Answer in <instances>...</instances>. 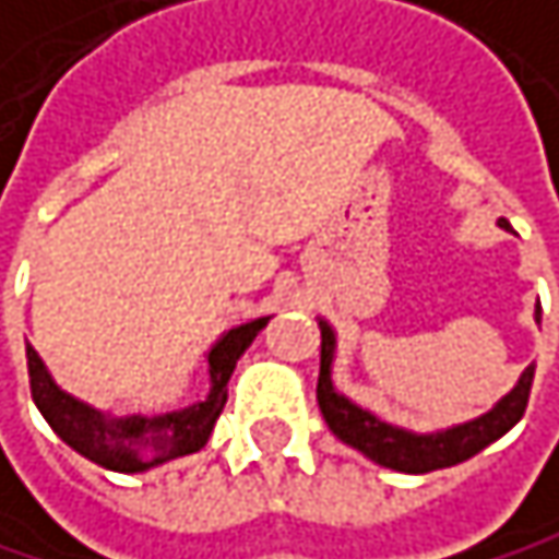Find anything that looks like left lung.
<instances>
[{"label":"left lung","mask_w":559,"mask_h":559,"mask_svg":"<svg viewBox=\"0 0 559 559\" xmlns=\"http://www.w3.org/2000/svg\"><path fill=\"white\" fill-rule=\"evenodd\" d=\"M501 228H508L504 218H501ZM537 321H540V305H537ZM331 360H334V331L328 328V321H321L318 403H321V413H324L331 432L341 442L364 452L367 459H373L377 465L396 468V472H406V475H426V472H436V468H452L459 462H468L481 449H488L495 439H501L511 426L521 423V416L527 409V400H531V383H534V367H527L524 377L518 380V386L491 413H485L481 419L455 426L449 432H436V436H413L406 429L380 423L367 409H360L350 400L337 396L334 386H331Z\"/></svg>","instance_id":"obj_1"}]
</instances>
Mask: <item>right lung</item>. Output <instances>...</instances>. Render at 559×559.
Masks as SVG:
<instances>
[{
	"mask_svg": "<svg viewBox=\"0 0 559 559\" xmlns=\"http://www.w3.org/2000/svg\"><path fill=\"white\" fill-rule=\"evenodd\" d=\"M264 324H267V318L241 324V328L228 331L209 350L212 393L202 403L179 409V413H166L156 419H143V416L107 419L97 409L61 393L51 383L38 354L25 344L32 400L41 409V416L48 419V426L61 436V442H68L78 455H84L94 465L110 468V472H146L150 465H159L166 459L199 452L209 442L212 426L228 400V377L235 370V360L245 354V347L254 341V334Z\"/></svg>",
	"mask_w": 559,
	"mask_h": 559,
	"instance_id": "1",
	"label": "right lung"
}]
</instances>
